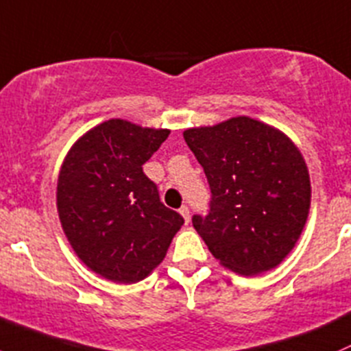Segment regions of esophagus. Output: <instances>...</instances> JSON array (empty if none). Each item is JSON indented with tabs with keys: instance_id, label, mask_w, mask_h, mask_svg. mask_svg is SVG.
<instances>
[{
	"instance_id": "34e87169",
	"label": "esophagus",
	"mask_w": 351,
	"mask_h": 351,
	"mask_svg": "<svg viewBox=\"0 0 351 351\" xmlns=\"http://www.w3.org/2000/svg\"><path fill=\"white\" fill-rule=\"evenodd\" d=\"M179 213H180V216L184 217V221H186V222L191 221V210H189V207L182 206V207H180V209H179Z\"/></svg>"
}]
</instances>
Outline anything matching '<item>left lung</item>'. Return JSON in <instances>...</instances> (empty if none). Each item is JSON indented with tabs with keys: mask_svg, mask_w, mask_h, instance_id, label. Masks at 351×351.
Segmentation results:
<instances>
[{
	"mask_svg": "<svg viewBox=\"0 0 351 351\" xmlns=\"http://www.w3.org/2000/svg\"><path fill=\"white\" fill-rule=\"evenodd\" d=\"M204 169L210 209L192 224L224 267L254 276L276 267L306 224L311 184L300 149L281 130L232 117L184 130Z\"/></svg>",
	"mask_w": 351,
	"mask_h": 351,
	"instance_id": "1",
	"label": "left lung"
}]
</instances>
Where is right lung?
Here are the masks:
<instances>
[{
	"label": "right lung",
	"mask_w": 351,
	"mask_h": 351,
	"mask_svg": "<svg viewBox=\"0 0 351 351\" xmlns=\"http://www.w3.org/2000/svg\"><path fill=\"white\" fill-rule=\"evenodd\" d=\"M169 134L110 119L82 135L63 160L56 186L63 232L78 258L105 280H144L184 224L142 171Z\"/></svg>",
	"instance_id": "right-lung-1"
}]
</instances>
